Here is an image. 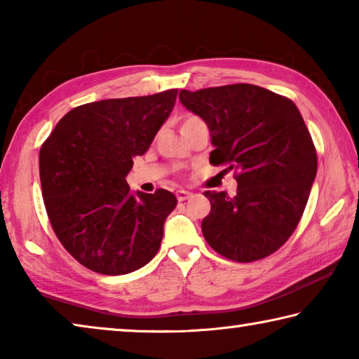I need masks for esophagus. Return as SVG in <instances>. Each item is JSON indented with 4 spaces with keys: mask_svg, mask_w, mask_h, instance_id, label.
<instances>
[{
    "mask_svg": "<svg viewBox=\"0 0 359 359\" xmlns=\"http://www.w3.org/2000/svg\"><path fill=\"white\" fill-rule=\"evenodd\" d=\"M175 196H177L179 201H185V199H188L191 196L190 191H185V190H179L177 193H175Z\"/></svg>",
    "mask_w": 359,
    "mask_h": 359,
    "instance_id": "34e87169",
    "label": "esophagus"
}]
</instances>
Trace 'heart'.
Segmentation results:
<instances>
[{
  "mask_svg": "<svg viewBox=\"0 0 359 359\" xmlns=\"http://www.w3.org/2000/svg\"><path fill=\"white\" fill-rule=\"evenodd\" d=\"M196 121H201V118H199L198 115H194V114H185V115H184V118H182V125H180V128H184V126H187V125L196 123Z\"/></svg>",
  "mask_w": 359,
  "mask_h": 359,
  "instance_id": "obj_1",
  "label": "heart"
}]
</instances>
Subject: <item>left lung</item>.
Segmentation results:
<instances>
[{
	"instance_id": "1",
	"label": "left lung",
	"mask_w": 359,
	"mask_h": 359,
	"mask_svg": "<svg viewBox=\"0 0 359 359\" xmlns=\"http://www.w3.org/2000/svg\"><path fill=\"white\" fill-rule=\"evenodd\" d=\"M180 102L209 126L210 165L234 169L238 191H204V239L222 257L250 263L293 234L317 175V151L293 101L252 83L182 90Z\"/></svg>"
}]
</instances>
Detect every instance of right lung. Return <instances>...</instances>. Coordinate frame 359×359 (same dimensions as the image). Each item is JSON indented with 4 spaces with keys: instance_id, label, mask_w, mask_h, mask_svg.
I'll return each mask as SVG.
<instances>
[{
    "instance_id": "1",
    "label": "right lung",
    "mask_w": 359,
    "mask_h": 359,
    "mask_svg": "<svg viewBox=\"0 0 359 359\" xmlns=\"http://www.w3.org/2000/svg\"><path fill=\"white\" fill-rule=\"evenodd\" d=\"M177 88L77 106L58 121L39 151L46 210L72 258L104 276L130 274L155 257L171 191L130 193L126 174L149 150L171 114Z\"/></svg>"
}]
</instances>
